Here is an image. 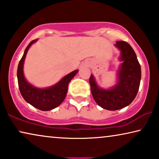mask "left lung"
Here are the masks:
<instances>
[{
	"instance_id": "8db88e82",
	"label": "left lung",
	"mask_w": 159,
	"mask_h": 159,
	"mask_svg": "<svg viewBox=\"0 0 159 159\" xmlns=\"http://www.w3.org/2000/svg\"><path fill=\"white\" fill-rule=\"evenodd\" d=\"M115 46L120 51V63L117 71V81L113 87L103 89L97 85L91 75L89 84L93 98L97 104L108 111L124 108L132 103L139 90L141 67L136 54L125 41H116Z\"/></svg>"
}]
</instances>
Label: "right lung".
Listing matches in <instances>:
<instances>
[{
  "label": "right lung",
  "mask_w": 159,
  "mask_h": 159,
  "mask_svg": "<svg viewBox=\"0 0 159 159\" xmlns=\"http://www.w3.org/2000/svg\"><path fill=\"white\" fill-rule=\"evenodd\" d=\"M38 39L32 41L25 48L24 54L18 65L17 79L21 94L25 101L33 107L43 111L56 108L64 101L67 92L70 81L74 78L78 70H75L65 75L54 85L46 88H39L32 85L27 81L24 75V63L27 51Z\"/></svg>",
  "instance_id": "right-lung-1"
}]
</instances>
